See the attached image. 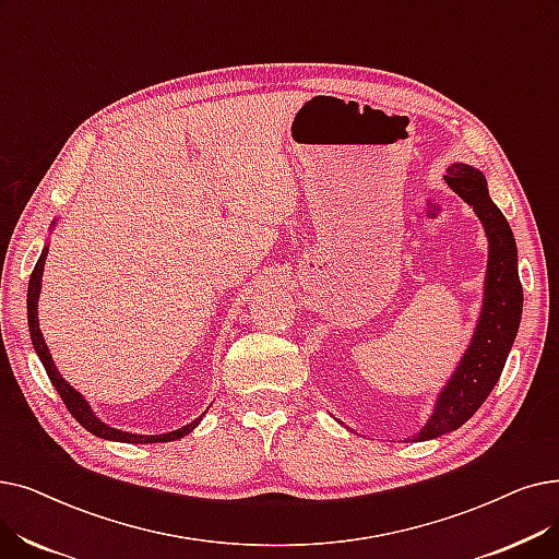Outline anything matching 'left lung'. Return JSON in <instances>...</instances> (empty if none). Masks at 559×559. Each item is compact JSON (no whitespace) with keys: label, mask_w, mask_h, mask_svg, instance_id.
<instances>
[{"label":"left lung","mask_w":559,"mask_h":559,"mask_svg":"<svg viewBox=\"0 0 559 559\" xmlns=\"http://www.w3.org/2000/svg\"><path fill=\"white\" fill-rule=\"evenodd\" d=\"M445 182L473 207L484 226V235L489 241L487 276H484L479 320L468 349L436 397L429 420L408 441L439 439V436L459 429L473 418L502 374L523 312L516 239L504 214L489 197L487 178L479 168L456 162L448 168Z\"/></svg>","instance_id":"left-lung-1"}]
</instances>
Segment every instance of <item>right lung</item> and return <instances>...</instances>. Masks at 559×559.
<instances>
[{
	"mask_svg": "<svg viewBox=\"0 0 559 559\" xmlns=\"http://www.w3.org/2000/svg\"><path fill=\"white\" fill-rule=\"evenodd\" d=\"M55 224H57V222H52V226H55ZM47 249H50V247L45 245L43 251H40V258H38V262H36V266H34V272H32V278H29V289H27V322H29V333H32V345H34V349H36L40 362H43V368H45L47 377H50L52 385L57 388V393L61 395L63 404L68 406L70 416L75 418V420H78L86 431H91L93 436H100V439L118 441V443H141V445H145V443H166V441H178V439H182V436H187V433H191L193 429H197L205 414H203L201 418H197V420H191L189 425L176 429V431L153 433V436L130 433V431H123V429L109 427L107 423H103L98 416L93 414V408H91V404L84 400V395H82L80 391H75V388H72V385L61 377V372H59L57 366H55L50 349H47V345H45V337H43V333H40V326H38V297H40V283H43V270H45Z\"/></svg>",
	"mask_w": 559,
	"mask_h": 559,
	"instance_id": "right-lung-1",
	"label": "right lung"
}]
</instances>
